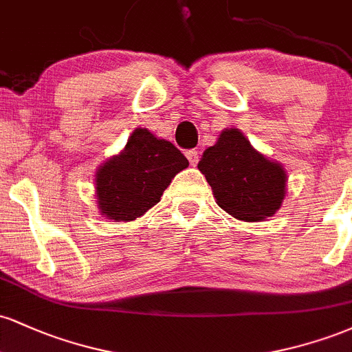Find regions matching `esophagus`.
I'll use <instances>...</instances> for the list:
<instances>
[{"instance_id":"34e87169","label":"esophagus","mask_w":352,"mask_h":352,"mask_svg":"<svg viewBox=\"0 0 352 352\" xmlns=\"http://www.w3.org/2000/svg\"><path fill=\"white\" fill-rule=\"evenodd\" d=\"M185 155H187L188 162H190V165H192V167H195V165L199 164V152H197V151H187V152H185Z\"/></svg>"}]
</instances>
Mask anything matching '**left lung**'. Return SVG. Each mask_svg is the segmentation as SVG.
I'll return each instance as SVG.
<instances>
[{
    "label": "left lung",
    "mask_w": 352,
    "mask_h": 352,
    "mask_svg": "<svg viewBox=\"0 0 352 352\" xmlns=\"http://www.w3.org/2000/svg\"><path fill=\"white\" fill-rule=\"evenodd\" d=\"M199 170L212 187L217 205L243 221H263L281 208L288 190L283 164L250 144L240 129H223L201 155Z\"/></svg>",
    "instance_id": "8db88e82"
}]
</instances>
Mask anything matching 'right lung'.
Wrapping results in <instances>:
<instances>
[{"instance_id": "1", "label": "right lung", "mask_w": 352, "mask_h": 352, "mask_svg": "<svg viewBox=\"0 0 352 352\" xmlns=\"http://www.w3.org/2000/svg\"><path fill=\"white\" fill-rule=\"evenodd\" d=\"M188 167L179 148L137 127L117 155L96 170V201L111 221H134L159 204L177 173Z\"/></svg>"}]
</instances>
